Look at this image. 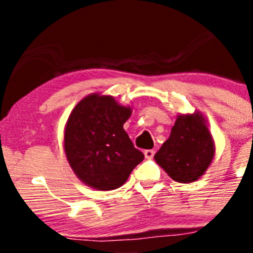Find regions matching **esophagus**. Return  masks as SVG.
<instances>
[{"instance_id": "esophagus-1", "label": "esophagus", "mask_w": 253, "mask_h": 253, "mask_svg": "<svg viewBox=\"0 0 253 253\" xmlns=\"http://www.w3.org/2000/svg\"><path fill=\"white\" fill-rule=\"evenodd\" d=\"M153 156H154L153 149H147V151H144V157H146L147 160H152Z\"/></svg>"}]
</instances>
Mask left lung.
<instances>
[{
    "label": "left lung",
    "instance_id": "1",
    "mask_svg": "<svg viewBox=\"0 0 253 253\" xmlns=\"http://www.w3.org/2000/svg\"><path fill=\"white\" fill-rule=\"evenodd\" d=\"M215 154V143L200 111L176 118L169 139L154 154L156 162L176 182L190 184L202 177Z\"/></svg>",
    "mask_w": 253,
    "mask_h": 253
}]
</instances>
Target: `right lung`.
Here are the masks:
<instances>
[{
  "label": "right lung",
  "mask_w": 253,
  "mask_h": 253,
  "mask_svg": "<svg viewBox=\"0 0 253 253\" xmlns=\"http://www.w3.org/2000/svg\"><path fill=\"white\" fill-rule=\"evenodd\" d=\"M130 115V106L97 92L84 97L71 111L63 147L69 166L84 185L100 191L118 189L144 160L123 128Z\"/></svg>",
  "instance_id": "add662e5"
}]
</instances>
